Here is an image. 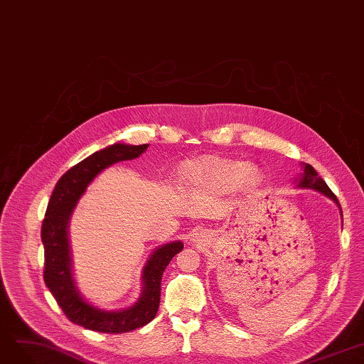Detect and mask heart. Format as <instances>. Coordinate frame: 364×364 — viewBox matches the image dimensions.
Segmentation results:
<instances>
[{"instance_id": "obj_1", "label": "heart", "mask_w": 364, "mask_h": 364, "mask_svg": "<svg viewBox=\"0 0 364 364\" xmlns=\"http://www.w3.org/2000/svg\"><path fill=\"white\" fill-rule=\"evenodd\" d=\"M189 178L216 192H234L240 187H255L259 184V172L245 161L207 159L187 166Z\"/></svg>"}]
</instances>
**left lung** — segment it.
Here are the masks:
<instances>
[{"label":"left lung","instance_id":"obj_1","mask_svg":"<svg viewBox=\"0 0 364 364\" xmlns=\"http://www.w3.org/2000/svg\"><path fill=\"white\" fill-rule=\"evenodd\" d=\"M299 186L304 187V189H314L316 192H321L322 195H326L330 199H333L334 203L338 204L339 208H341V204H339L338 198H336V195L331 192V189L327 186V183L319 177L318 172L314 169V166L307 165V164L304 165V173H303V177H301ZM341 211H342V208H341Z\"/></svg>","mask_w":364,"mask_h":364}]
</instances>
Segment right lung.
<instances>
[{"instance_id": "add662e5", "label": "right lung", "mask_w": 364, "mask_h": 364, "mask_svg": "<svg viewBox=\"0 0 364 364\" xmlns=\"http://www.w3.org/2000/svg\"><path fill=\"white\" fill-rule=\"evenodd\" d=\"M148 148L144 145L114 144L88 156L67 171L55 184L42 225V241L45 247L43 279L48 289L64 315L73 324L99 333H129L153 321L160 303V282L171 259L183 250L181 241L156 249L144 268V289L139 300L132 307L118 312H106L88 304L80 297L72 276L70 246L67 226L79 198L88 184L105 168L117 161L139 157Z\"/></svg>"}]
</instances>
